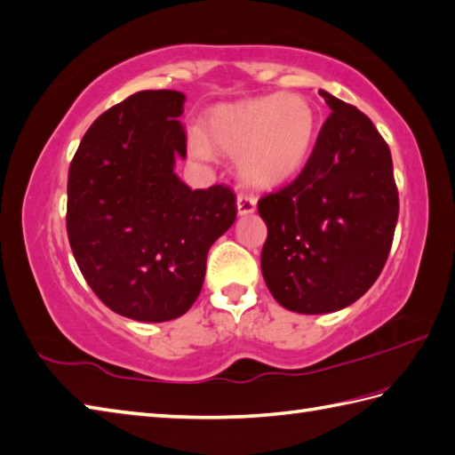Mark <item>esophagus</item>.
Returning <instances> with one entry per match:
<instances>
[{"mask_svg": "<svg viewBox=\"0 0 455 455\" xmlns=\"http://www.w3.org/2000/svg\"><path fill=\"white\" fill-rule=\"evenodd\" d=\"M257 210V198L249 195H239L237 196V214L239 216H249Z\"/></svg>", "mask_w": 455, "mask_h": 455, "instance_id": "obj_1", "label": "esophagus"}]
</instances>
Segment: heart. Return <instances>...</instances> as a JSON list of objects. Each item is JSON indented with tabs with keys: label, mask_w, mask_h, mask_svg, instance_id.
Wrapping results in <instances>:
<instances>
[{
	"label": "heart",
	"mask_w": 455,
	"mask_h": 455,
	"mask_svg": "<svg viewBox=\"0 0 455 455\" xmlns=\"http://www.w3.org/2000/svg\"><path fill=\"white\" fill-rule=\"evenodd\" d=\"M319 130L317 110L298 93H272L210 110L202 134L190 132L187 146L206 161L212 149L235 157L245 185L275 188L306 167Z\"/></svg>",
	"instance_id": "heart-1"
}]
</instances>
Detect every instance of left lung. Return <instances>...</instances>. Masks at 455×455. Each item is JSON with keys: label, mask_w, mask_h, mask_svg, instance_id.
<instances>
[{"label": "left lung", "mask_w": 455, "mask_h": 455, "mask_svg": "<svg viewBox=\"0 0 455 455\" xmlns=\"http://www.w3.org/2000/svg\"><path fill=\"white\" fill-rule=\"evenodd\" d=\"M332 113L299 177L259 200L268 228L262 278L282 307L319 315L355 304L386 265L399 196L386 140L356 107Z\"/></svg>", "instance_id": "1"}]
</instances>
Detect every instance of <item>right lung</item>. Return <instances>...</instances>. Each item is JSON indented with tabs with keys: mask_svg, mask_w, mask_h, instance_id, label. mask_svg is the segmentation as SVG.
Returning a JSON list of instances; mask_svg holds the SVG:
<instances>
[{
	"mask_svg": "<svg viewBox=\"0 0 455 455\" xmlns=\"http://www.w3.org/2000/svg\"><path fill=\"white\" fill-rule=\"evenodd\" d=\"M180 91H138L85 132L68 175V239L107 307L164 323L195 304L214 241L234 226L235 195L193 190L175 173L187 157Z\"/></svg>",
	"mask_w": 455,
	"mask_h": 455,
	"instance_id": "add662e5",
	"label": "right lung"
}]
</instances>
